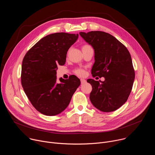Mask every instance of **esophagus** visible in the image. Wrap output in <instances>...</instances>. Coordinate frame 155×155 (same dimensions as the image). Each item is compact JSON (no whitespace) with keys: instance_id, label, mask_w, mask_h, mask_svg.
<instances>
[{"instance_id":"esophagus-1","label":"esophagus","mask_w":155,"mask_h":155,"mask_svg":"<svg viewBox=\"0 0 155 155\" xmlns=\"http://www.w3.org/2000/svg\"><path fill=\"white\" fill-rule=\"evenodd\" d=\"M80 81H81V84H84V83H85L86 82V80H84V79H83V78H81V79H80Z\"/></svg>"}]
</instances>
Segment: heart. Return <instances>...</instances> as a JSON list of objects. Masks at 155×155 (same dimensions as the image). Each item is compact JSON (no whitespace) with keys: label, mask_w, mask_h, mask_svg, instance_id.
Listing matches in <instances>:
<instances>
[{"label":"heart","mask_w":155,"mask_h":155,"mask_svg":"<svg viewBox=\"0 0 155 155\" xmlns=\"http://www.w3.org/2000/svg\"><path fill=\"white\" fill-rule=\"evenodd\" d=\"M87 47H90V46L87 45H84L82 47V49L85 48H87ZM75 72L76 74H77L78 75H80V76L83 75L84 74V71L82 69H75Z\"/></svg>","instance_id":"obj_1"}]
</instances>
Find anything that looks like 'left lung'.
<instances>
[{
    "label": "left lung",
    "mask_w": 155,
    "mask_h": 155,
    "mask_svg": "<svg viewBox=\"0 0 155 155\" xmlns=\"http://www.w3.org/2000/svg\"><path fill=\"white\" fill-rule=\"evenodd\" d=\"M80 35L94 50L93 77L105 78L102 84L93 79L87 80L93 87L90 101L102 112L115 111L127 101L134 81L130 54L123 44L108 33L80 32Z\"/></svg>",
    "instance_id": "left-lung-1"
}]
</instances>
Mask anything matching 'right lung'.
<instances>
[{"mask_svg":"<svg viewBox=\"0 0 155 155\" xmlns=\"http://www.w3.org/2000/svg\"><path fill=\"white\" fill-rule=\"evenodd\" d=\"M78 34L58 32L44 37L25 54L21 84L34 107L47 116L59 114L68 107L80 80L75 75L56 81L58 65H63L69 48Z\"/></svg>","mask_w":155,"mask_h":155,"instance_id":"add662e5","label":"right lung"}]
</instances>
